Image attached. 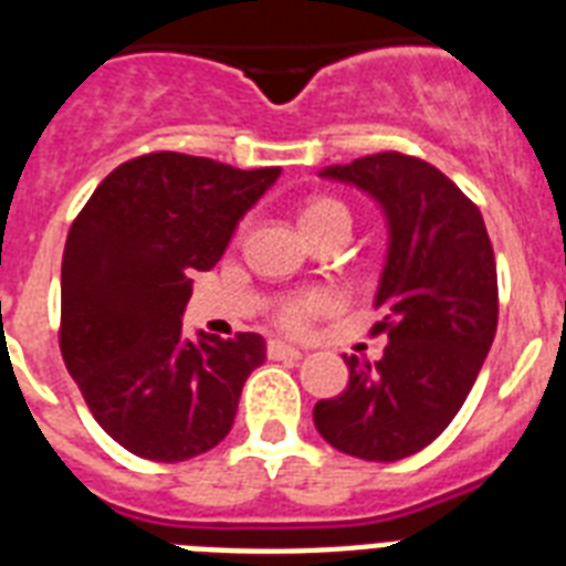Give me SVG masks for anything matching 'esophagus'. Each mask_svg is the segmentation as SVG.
Wrapping results in <instances>:
<instances>
[{
    "label": "esophagus",
    "instance_id": "1",
    "mask_svg": "<svg viewBox=\"0 0 566 566\" xmlns=\"http://www.w3.org/2000/svg\"><path fill=\"white\" fill-rule=\"evenodd\" d=\"M266 356L270 359H302L305 353L300 350V347H291V344H284V340H270L266 344Z\"/></svg>",
    "mask_w": 566,
    "mask_h": 566
}]
</instances>
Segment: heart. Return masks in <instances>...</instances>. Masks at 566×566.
Here are the masks:
<instances>
[{"mask_svg":"<svg viewBox=\"0 0 566 566\" xmlns=\"http://www.w3.org/2000/svg\"><path fill=\"white\" fill-rule=\"evenodd\" d=\"M300 222L305 234H314V231H321V228H329V226L350 228L353 219L347 205L338 201V198H312L308 205L302 207ZM335 305H338V300H335L332 293L326 291L308 293V296H300V300L284 302L282 312H279V323H282L284 329L300 332L305 329L312 321L323 317V314H329Z\"/></svg>","mask_w":566,"mask_h":566,"instance_id":"1","label":"heart"}]
</instances>
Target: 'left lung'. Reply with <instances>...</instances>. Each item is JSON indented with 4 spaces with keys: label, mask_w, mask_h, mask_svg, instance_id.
<instances>
[{
    "label": "left lung",
    "mask_w": 566,
    "mask_h": 566,
    "mask_svg": "<svg viewBox=\"0 0 566 566\" xmlns=\"http://www.w3.org/2000/svg\"><path fill=\"white\" fill-rule=\"evenodd\" d=\"M379 205L386 266L374 305L388 344L379 361L347 359L350 382L317 400L314 427L344 454L395 463L451 424L472 391L499 323L493 243L481 210L437 166L398 150L326 166Z\"/></svg>",
    "instance_id": "8db88e82"
}]
</instances>
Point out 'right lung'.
Returning <instances> with one entry per match:
<instances>
[{
    "label": "right lung",
    "instance_id": "1",
    "mask_svg": "<svg viewBox=\"0 0 566 566\" xmlns=\"http://www.w3.org/2000/svg\"><path fill=\"white\" fill-rule=\"evenodd\" d=\"M282 168L157 150L120 163L73 219L62 258L64 365L129 454L180 463L216 448L266 344L184 332L192 275L213 270Z\"/></svg>",
    "mask_w": 566,
    "mask_h": 566
}]
</instances>
